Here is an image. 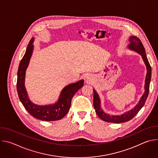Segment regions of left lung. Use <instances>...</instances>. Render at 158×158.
Wrapping results in <instances>:
<instances>
[{"mask_svg": "<svg viewBox=\"0 0 158 158\" xmlns=\"http://www.w3.org/2000/svg\"><path fill=\"white\" fill-rule=\"evenodd\" d=\"M129 41L130 44L128 46V48L132 51H136L139 53L143 58V60L146 66L147 69V74L145 79V85H144V89L145 92L141 98L138 104L135 106L133 109H131L130 110L126 112L120 116L117 115H110L109 114L106 113L103 111L101 107V101L99 96L97 92L95 91V89H93L94 92V99H93V104L94 107L95 109L97 115L101 118L102 121L108 123H121L127 122L131 119H132L135 116H136L138 112L140 110V109L143 107L145 104V102L147 99L148 96L149 91V84L151 79V67L149 64L147 56L146 55L145 49L143 46V45L141 41V40L136 37V36H131L129 37Z\"/></svg>", "mask_w": 158, "mask_h": 158, "instance_id": "1", "label": "left lung"}]
</instances>
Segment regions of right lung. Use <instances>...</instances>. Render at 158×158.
I'll use <instances>...</instances> for the list:
<instances>
[{
	"label": "right lung",
	"mask_w": 158,
	"mask_h": 158,
	"mask_svg": "<svg viewBox=\"0 0 158 158\" xmlns=\"http://www.w3.org/2000/svg\"><path fill=\"white\" fill-rule=\"evenodd\" d=\"M34 38L32 37L27 47L26 53L20 62L17 81V90L19 99L29 113L35 118L42 121H53L61 119L68 112L71 100L79 89L84 85V80L66 85L60 93L57 102L53 104L40 106L34 104L29 98L25 87L26 71L32 56Z\"/></svg>",
	"instance_id": "right-lung-1"
}]
</instances>
